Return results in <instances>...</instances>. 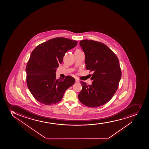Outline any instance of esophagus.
I'll list each match as a JSON object with an SVG mask.
<instances>
[{"instance_id":"1","label":"esophagus","mask_w":149,"mask_h":149,"mask_svg":"<svg viewBox=\"0 0 149 149\" xmlns=\"http://www.w3.org/2000/svg\"><path fill=\"white\" fill-rule=\"evenodd\" d=\"M75 81L76 83H78V82H79V80H77V79H76Z\"/></svg>"}]
</instances>
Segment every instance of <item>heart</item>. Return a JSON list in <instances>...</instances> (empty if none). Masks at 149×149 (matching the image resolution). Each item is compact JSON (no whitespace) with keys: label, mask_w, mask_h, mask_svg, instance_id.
I'll list each match as a JSON object with an SVG mask.
<instances>
[{"label":"heart","mask_w":149,"mask_h":149,"mask_svg":"<svg viewBox=\"0 0 149 149\" xmlns=\"http://www.w3.org/2000/svg\"><path fill=\"white\" fill-rule=\"evenodd\" d=\"M76 52H81V51L79 50H77L76 51Z\"/></svg>","instance_id":"heart-1"}]
</instances>
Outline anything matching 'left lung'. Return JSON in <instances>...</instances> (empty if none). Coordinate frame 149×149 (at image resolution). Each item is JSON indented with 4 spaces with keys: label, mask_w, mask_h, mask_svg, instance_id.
<instances>
[{
    "label": "left lung",
    "mask_w": 149,
    "mask_h": 149,
    "mask_svg": "<svg viewBox=\"0 0 149 149\" xmlns=\"http://www.w3.org/2000/svg\"><path fill=\"white\" fill-rule=\"evenodd\" d=\"M80 46L85 54L86 68L93 72L91 85L81 82L78 95L84 105L95 108L110 100L118 88L122 77L118 58L104 44L92 40H81Z\"/></svg>",
    "instance_id": "1"
}]
</instances>
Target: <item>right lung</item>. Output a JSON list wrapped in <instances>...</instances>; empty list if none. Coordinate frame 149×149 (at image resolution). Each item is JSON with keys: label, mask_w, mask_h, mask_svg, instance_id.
<instances>
[{"label": "right lung", "mask_w": 149, "mask_h": 149, "mask_svg": "<svg viewBox=\"0 0 149 149\" xmlns=\"http://www.w3.org/2000/svg\"><path fill=\"white\" fill-rule=\"evenodd\" d=\"M77 43L75 40L56 37L40 44L32 51L26 67V83L39 102L47 105L57 103L66 90L75 83V79L70 76L56 79V72L65 53Z\"/></svg>", "instance_id": "add662e5"}]
</instances>
